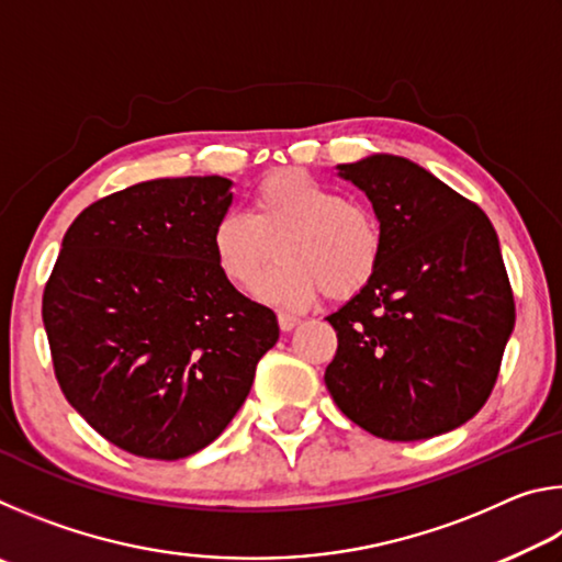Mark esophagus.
Here are the masks:
<instances>
[{
    "instance_id": "1",
    "label": "esophagus",
    "mask_w": 562,
    "mask_h": 562,
    "mask_svg": "<svg viewBox=\"0 0 562 562\" xmlns=\"http://www.w3.org/2000/svg\"><path fill=\"white\" fill-rule=\"evenodd\" d=\"M278 322H280V329L282 331H292L294 327H297L300 325V317L297 315H290V312H280V315H278Z\"/></svg>"
}]
</instances>
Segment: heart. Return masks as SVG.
<instances>
[{"label":"heart","mask_w":562,"mask_h":562,"mask_svg":"<svg viewBox=\"0 0 562 562\" xmlns=\"http://www.w3.org/2000/svg\"><path fill=\"white\" fill-rule=\"evenodd\" d=\"M276 245L273 268L252 294L280 310H302L325 290L331 300L357 294L382 262L384 235L372 207L302 170L262 178L247 215L223 213L213 223L211 252L233 288H250Z\"/></svg>","instance_id":"obj_1"}]
</instances>
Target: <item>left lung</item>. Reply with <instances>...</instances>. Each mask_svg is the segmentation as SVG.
<instances>
[{"mask_svg": "<svg viewBox=\"0 0 562 562\" xmlns=\"http://www.w3.org/2000/svg\"><path fill=\"white\" fill-rule=\"evenodd\" d=\"M337 170L372 203L384 250L367 288L327 317L339 339L329 394L386 441L459 429L491 396L516 325L498 235L414 160L374 154Z\"/></svg>", "mask_w": 562, "mask_h": 562, "instance_id": "8db88e82", "label": "left lung"}]
</instances>
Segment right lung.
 <instances>
[{
    "mask_svg": "<svg viewBox=\"0 0 562 562\" xmlns=\"http://www.w3.org/2000/svg\"><path fill=\"white\" fill-rule=\"evenodd\" d=\"M231 186L158 178L101 198L66 231L44 288L66 402L133 456L176 461L213 443L280 337L274 312L213 262Z\"/></svg>",
    "mask_w": 562,
    "mask_h": 562,
    "instance_id": "right-lung-1",
    "label": "right lung"
}]
</instances>
